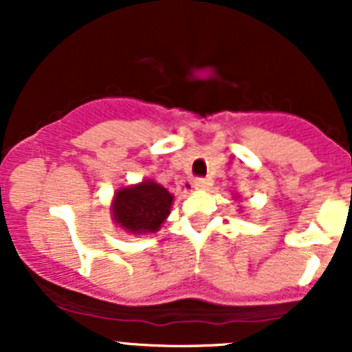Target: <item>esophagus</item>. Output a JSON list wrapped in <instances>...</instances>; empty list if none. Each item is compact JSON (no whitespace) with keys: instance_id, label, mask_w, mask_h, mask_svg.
<instances>
[{"instance_id":"esophagus-1","label":"esophagus","mask_w":352,"mask_h":352,"mask_svg":"<svg viewBox=\"0 0 352 352\" xmlns=\"http://www.w3.org/2000/svg\"><path fill=\"white\" fill-rule=\"evenodd\" d=\"M194 186L197 188V190H208L211 186V179L208 178H197L194 182Z\"/></svg>"}]
</instances>
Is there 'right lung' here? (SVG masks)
Wrapping results in <instances>:
<instances>
[{"mask_svg": "<svg viewBox=\"0 0 352 352\" xmlns=\"http://www.w3.org/2000/svg\"><path fill=\"white\" fill-rule=\"evenodd\" d=\"M174 195L155 179L121 186L111 201V219L121 231L132 236L153 234L166 222Z\"/></svg>", "mask_w": 352, "mask_h": 352, "instance_id": "1", "label": "right lung"}]
</instances>
